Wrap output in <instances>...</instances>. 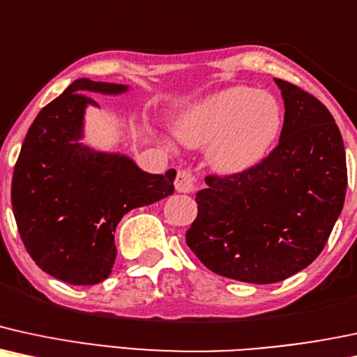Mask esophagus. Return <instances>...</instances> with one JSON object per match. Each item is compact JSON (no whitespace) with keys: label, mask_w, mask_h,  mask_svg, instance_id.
<instances>
[{"label":"esophagus","mask_w":357,"mask_h":357,"mask_svg":"<svg viewBox=\"0 0 357 357\" xmlns=\"http://www.w3.org/2000/svg\"><path fill=\"white\" fill-rule=\"evenodd\" d=\"M195 177L190 170H178L177 177H175V188L177 192H183V194H190L195 190Z\"/></svg>","instance_id":"34e87169"}]
</instances>
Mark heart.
<instances>
[{"mask_svg":"<svg viewBox=\"0 0 357 357\" xmlns=\"http://www.w3.org/2000/svg\"><path fill=\"white\" fill-rule=\"evenodd\" d=\"M282 125L284 112L274 95L238 85L187 108L175 132L188 146H208V162L217 172L242 174L269 155Z\"/></svg>","mask_w":357,"mask_h":357,"instance_id":"heart-1","label":"heart"}]
</instances>
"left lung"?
<instances>
[{
    "label": "left lung",
    "instance_id": "left-lung-1",
    "mask_svg": "<svg viewBox=\"0 0 357 357\" xmlns=\"http://www.w3.org/2000/svg\"><path fill=\"white\" fill-rule=\"evenodd\" d=\"M279 144L254 169L207 175L185 242L208 271L272 284L305 269L324 249L342 211L346 152L333 115L286 79Z\"/></svg>",
    "mask_w": 357,
    "mask_h": 357
}]
</instances>
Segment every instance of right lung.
<instances>
[{
	"mask_svg": "<svg viewBox=\"0 0 357 357\" xmlns=\"http://www.w3.org/2000/svg\"><path fill=\"white\" fill-rule=\"evenodd\" d=\"M116 83L79 78L38 113L11 180V205L28 254L41 271L71 286L110 275L115 232L125 213L174 194L175 170L152 175L128 157L79 144L86 91L119 95Z\"/></svg>",
	"mask_w": 357,
	"mask_h": 357,
	"instance_id": "1",
	"label": "right lung"
}]
</instances>
